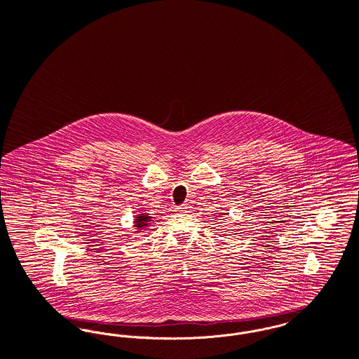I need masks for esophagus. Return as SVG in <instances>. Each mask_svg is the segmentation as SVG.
<instances>
[{
    "label": "esophagus",
    "mask_w": 359,
    "mask_h": 359,
    "mask_svg": "<svg viewBox=\"0 0 359 359\" xmlns=\"http://www.w3.org/2000/svg\"><path fill=\"white\" fill-rule=\"evenodd\" d=\"M189 210H190V205L189 203H183V205L177 206V211H180V212H187Z\"/></svg>",
    "instance_id": "34e87169"
}]
</instances>
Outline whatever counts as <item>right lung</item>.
<instances>
[{
	"mask_svg": "<svg viewBox=\"0 0 359 359\" xmlns=\"http://www.w3.org/2000/svg\"><path fill=\"white\" fill-rule=\"evenodd\" d=\"M149 221H151V219H150V217H149L148 212H144V214H138L134 222H135V226H137L138 229H142V228L148 226Z\"/></svg>",
	"mask_w": 359,
	"mask_h": 359,
	"instance_id": "obj_1",
	"label": "right lung"
}]
</instances>
